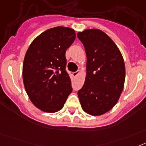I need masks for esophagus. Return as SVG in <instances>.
Listing matches in <instances>:
<instances>
[{
    "instance_id": "34e87169",
    "label": "esophagus",
    "mask_w": 146,
    "mask_h": 146,
    "mask_svg": "<svg viewBox=\"0 0 146 146\" xmlns=\"http://www.w3.org/2000/svg\"><path fill=\"white\" fill-rule=\"evenodd\" d=\"M80 73V72H79V70H78V71H76V72H73V76L74 77H76L77 76H78V74Z\"/></svg>"
}]
</instances>
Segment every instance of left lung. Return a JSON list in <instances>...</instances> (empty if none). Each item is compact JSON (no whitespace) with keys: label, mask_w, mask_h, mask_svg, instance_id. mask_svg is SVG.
Wrapping results in <instances>:
<instances>
[{"label":"left lung","mask_w":146,"mask_h":146,"mask_svg":"<svg viewBox=\"0 0 146 146\" xmlns=\"http://www.w3.org/2000/svg\"><path fill=\"white\" fill-rule=\"evenodd\" d=\"M77 36L87 55L85 82L78 96L83 110L91 115L106 113L117 104L125 82V64L120 50L99 29H87Z\"/></svg>","instance_id":"8db88e82"}]
</instances>
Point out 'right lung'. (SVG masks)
<instances>
[{
  "instance_id": "obj_1",
  "label": "right lung",
  "mask_w": 146,
  "mask_h": 146,
  "mask_svg": "<svg viewBox=\"0 0 146 146\" xmlns=\"http://www.w3.org/2000/svg\"><path fill=\"white\" fill-rule=\"evenodd\" d=\"M75 39L73 29L57 26L35 38L26 51L23 65L24 87L31 102L42 111L62 110L73 90L65 70V52Z\"/></svg>"
}]
</instances>
